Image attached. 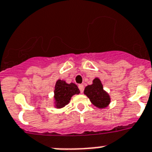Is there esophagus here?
<instances>
[{
  "instance_id": "34e87169",
  "label": "esophagus",
  "mask_w": 152,
  "mask_h": 152,
  "mask_svg": "<svg viewBox=\"0 0 152 152\" xmlns=\"http://www.w3.org/2000/svg\"><path fill=\"white\" fill-rule=\"evenodd\" d=\"M79 89H80V92H81V93H83L84 91V86L83 85V84H80V85H79Z\"/></svg>"
}]
</instances>
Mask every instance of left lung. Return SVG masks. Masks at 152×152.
<instances>
[{
	"mask_svg": "<svg viewBox=\"0 0 152 152\" xmlns=\"http://www.w3.org/2000/svg\"><path fill=\"white\" fill-rule=\"evenodd\" d=\"M84 94L89 99L95 106L99 109L107 107L111 102L110 96L103 89V86L99 78H95L92 85L86 87Z\"/></svg>",
	"mask_w": 152,
	"mask_h": 152,
	"instance_id": "left-lung-1",
	"label": "left lung"
}]
</instances>
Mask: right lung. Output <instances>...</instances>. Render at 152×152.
<instances>
[{
    "label": "right lung",
    "mask_w": 152,
    "mask_h": 152,
    "mask_svg": "<svg viewBox=\"0 0 152 152\" xmlns=\"http://www.w3.org/2000/svg\"><path fill=\"white\" fill-rule=\"evenodd\" d=\"M80 89L76 84L66 83V81L58 80L54 89V104L56 109H61L69 102L74 95L79 94Z\"/></svg>",
    "instance_id": "right-lung-1"
}]
</instances>
